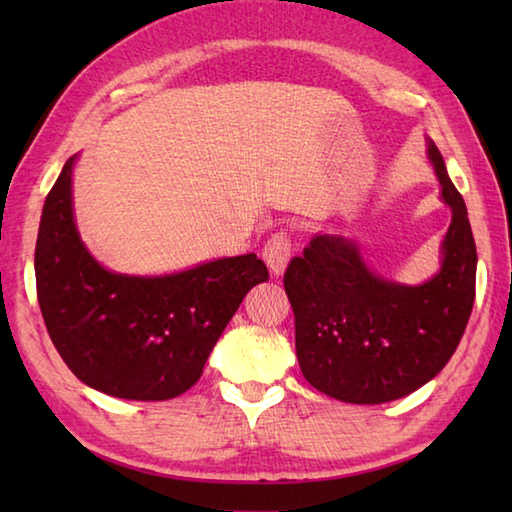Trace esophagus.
<instances>
[{
  "label": "esophagus",
  "mask_w": 512,
  "mask_h": 512,
  "mask_svg": "<svg viewBox=\"0 0 512 512\" xmlns=\"http://www.w3.org/2000/svg\"><path fill=\"white\" fill-rule=\"evenodd\" d=\"M290 253H292V250H290V235L286 231H279V233L270 237L266 246H264V250H262L264 262L268 264L270 273L277 275V277L284 275V270L290 262Z\"/></svg>",
  "instance_id": "obj_1"
}]
</instances>
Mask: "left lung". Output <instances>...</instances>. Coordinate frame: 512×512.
I'll list each match as a JSON object with an SVG mask.
<instances>
[{
    "label": "left lung",
    "instance_id": "obj_1",
    "mask_svg": "<svg viewBox=\"0 0 512 512\" xmlns=\"http://www.w3.org/2000/svg\"><path fill=\"white\" fill-rule=\"evenodd\" d=\"M427 156L451 209L431 279L407 286L376 275L345 235H314L288 264L299 367L325 396L352 405L409 396L440 374L469 323L477 270L469 213L431 138Z\"/></svg>",
    "mask_w": 512,
    "mask_h": 512
}]
</instances>
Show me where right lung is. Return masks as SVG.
I'll list each match as a JSON object with an SVG mask.
<instances>
[{"mask_svg":"<svg viewBox=\"0 0 512 512\" xmlns=\"http://www.w3.org/2000/svg\"><path fill=\"white\" fill-rule=\"evenodd\" d=\"M43 204L35 275L50 339L72 374L127 400H169L198 383L206 358L246 292L268 279L255 253L213 259L182 273H112L81 242L72 169Z\"/></svg>","mask_w":512,"mask_h":512,"instance_id":"add662e5","label":"right lung"}]
</instances>
